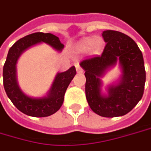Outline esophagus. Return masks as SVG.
Wrapping results in <instances>:
<instances>
[{
	"instance_id": "34e87169",
	"label": "esophagus",
	"mask_w": 151,
	"mask_h": 151,
	"mask_svg": "<svg viewBox=\"0 0 151 151\" xmlns=\"http://www.w3.org/2000/svg\"><path fill=\"white\" fill-rule=\"evenodd\" d=\"M76 70H77V73H83V69H82V67H80L79 65H77L76 66Z\"/></svg>"
}]
</instances>
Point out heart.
Here are the masks:
<instances>
[{
  "label": "heart",
  "mask_w": 151,
  "mask_h": 151,
  "mask_svg": "<svg viewBox=\"0 0 151 151\" xmlns=\"http://www.w3.org/2000/svg\"><path fill=\"white\" fill-rule=\"evenodd\" d=\"M103 42L101 37H91L84 40L81 44L80 48L84 51H88L90 49H92L94 52H97L102 49Z\"/></svg>",
  "instance_id": "heart-1"
}]
</instances>
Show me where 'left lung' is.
<instances>
[{
  "mask_svg": "<svg viewBox=\"0 0 151 151\" xmlns=\"http://www.w3.org/2000/svg\"><path fill=\"white\" fill-rule=\"evenodd\" d=\"M102 37L106 45L102 55L80 62L85 71L86 99L92 111L100 116H122L132 110L143 96L146 78L144 58L137 43L124 33L105 31ZM118 60L123 73L120 84L110 86L107 97L102 96L100 77Z\"/></svg>",
  "mask_w": 151,
  "mask_h": 151,
  "instance_id": "1",
  "label": "left lung"
}]
</instances>
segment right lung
Wrapping results in <instances>:
<instances>
[{
	"label": "right lung",
	"mask_w": 151,
	"mask_h": 151,
	"mask_svg": "<svg viewBox=\"0 0 151 151\" xmlns=\"http://www.w3.org/2000/svg\"><path fill=\"white\" fill-rule=\"evenodd\" d=\"M46 42L60 51L64 45L51 33L36 32L18 40L10 48L3 67V85L8 98L22 113L33 117H47L56 113L61 107L67 87L76 74L75 67L58 73L49 95L42 98H32L24 94L16 79V63L23 52L39 42Z\"/></svg>",
	"instance_id": "1"
}]
</instances>
